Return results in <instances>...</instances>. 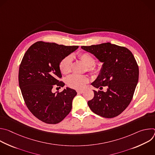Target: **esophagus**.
<instances>
[{"label":"esophagus","instance_id":"obj_1","mask_svg":"<svg viewBox=\"0 0 155 155\" xmlns=\"http://www.w3.org/2000/svg\"><path fill=\"white\" fill-rule=\"evenodd\" d=\"M77 92L78 93H79V94H82V93H83L84 90H78L77 91Z\"/></svg>","mask_w":155,"mask_h":155}]
</instances>
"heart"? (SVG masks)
<instances>
[{
  "mask_svg": "<svg viewBox=\"0 0 155 155\" xmlns=\"http://www.w3.org/2000/svg\"><path fill=\"white\" fill-rule=\"evenodd\" d=\"M78 57L87 65L88 71L90 72L97 71V69L94 66L96 64V60L92 55L87 53H83L80 54ZM72 59L71 56H65L61 61L59 68L63 74L67 75L69 74L72 71ZM88 81L89 78L84 75H72L67 79L68 84L74 89H81Z\"/></svg>",
  "mask_w": 155,
  "mask_h": 155,
  "instance_id": "1",
  "label": "heart"
}]
</instances>
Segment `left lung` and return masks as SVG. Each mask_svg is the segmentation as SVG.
<instances>
[{
    "label": "left lung",
    "instance_id": "1",
    "mask_svg": "<svg viewBox=\"0 0 155 155\" xmlns=\"http://www.w3.org/2000/svg\"><path fill=\"white\" fill-rule=\"evenodd\" d=\"M81 48L103 62L91 85L100 90L107 87L106 92L94 90V97L87 102L88 106L104 118L119 115L131 102L139 80V67L134 55L127 48L109 42Z\"/></svg>",
    "mask_w": 155,
    "mask_h": 155
}]
</instances>
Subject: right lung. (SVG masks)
I'll list each match as a JSON object with an SVG mask.
<instances>
[{
	"instance_id": "1",
	"label": "right lung",
	"mask_w": 155,
	"mask_h": 155,
	"mask_svg": "<svg viewBox=\"0 0 155 155\" xmlns=\"http://www.w3.org/2000/svg\"><path fill=\"white\" fill-rule=\"evenodd\" d=\"M78 48L40 41L29 48L21 61L18 80L22 95L30 112L44 123L57 124L71 111L76 91L66 87L54 93L53 89L65 85L59 80L60 62Z\"/></svg>"
}]
</instances>
